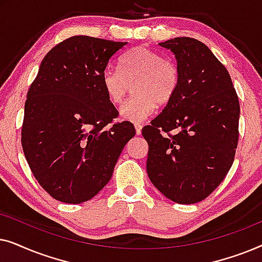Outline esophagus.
<instances>
[{
	"mask_svg": "<svg viewBox=\"0 0 262 262\" xmlns=\"http://www.w3.org/2000/svg\"><path fill=\"white\" fill-rule=\"evenodd\" d=\"M142 125L141 124H135V128H136V135H141L142 134Z\"/></svg>",
	"mask_w": 262,
	"mask_h": 262,
	"instance_id": "esophagus-1",
	"label": "esophagus"
}]
</instances>
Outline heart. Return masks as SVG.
Listing matches in <instances>:
<instances>
[{
  "label": "heart",
  "instance_id": "1",
  "mask_svg": "<svg viewBox=\"0 0 262 262\" xmlns=\"http://www.w3.org/2000/svg\"><path fill=\"white\" fill-rule=\"evenodd\" d=\"M102 87L113 105L123 102L136 82L137 96L121 106V119L142 123L155 112L157 105H166L174 98L180 82L177 64L161 53L138 46L124 53L118 68H107L102 73Z\"/></svg>",
  "mask_w": 262,
  "mask_h": 262
}]
</instances>
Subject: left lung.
I'll return each instance as SVG.
<instances>
[{
	"instance_id": "obj_1",
	"label": "left lung",
	"mask_w": 262,
	"mask_h": 262,
	"mask_svg": "<svg viewBox=\"0 0 262 262\" xmlns=\"http://www.w3.org/2000/svg\"><path fill=\"white\" fill-rule=\"evenodd\" d=\"M159 45L175 55L180 82L142 130L149 145L146 171L168 199L194 204L220 186L234 162L238 98L228 70L202 41L180 37Z\"/></svg>"
}]
</instances>
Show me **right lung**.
Returning a JSON list of instances; mask_svg holds the SVG:
<instances>
[{
    "label": "right lung",
    "mask_w": 262,
    "mask_h": 262,
    "mask_svg": "<svg viewBox=\"0 0 262 262\" xmlns=\"http://www.w3.org/2000/svg\"><path fill=\"white\" fill-rule=\"evenodd\" d=\"M125 45L88 35L68 38L44 57L27 93L25 157L39 185L59 202L80 204L98 194L136 134L130 121L113 124L118 111L101 80Z\"/></svg>",
    "instance_id": "1"
}]
</instances>
